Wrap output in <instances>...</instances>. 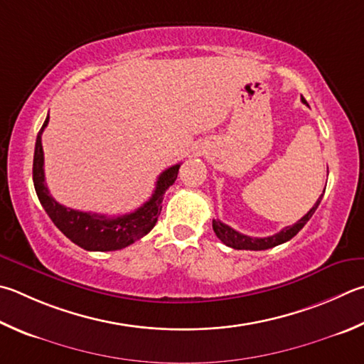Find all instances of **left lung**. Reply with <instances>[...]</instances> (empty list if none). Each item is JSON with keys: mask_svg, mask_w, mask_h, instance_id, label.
Wrapping results in <instances>:
<instances>
[{"mask_svg": "<svg viewBox=\"0 0 364 364\" xmlns=\"http://www.w3.org/2000/svg\"><path fill=\"white\" fill-rule=\"evenodd\" d=\"M302 102L306 103L304 98H302ZM323 194H325V191H323ZM323 194L318 197V200H316L314 207L307 211V215H304L299 221L294 223L293 226L282 229L279 234H274L270 237H262V239H257V237H248L245 234L237 232L235 229H232L230 226H228V224H224L218 220H213V230H215L218 239H220L224 245H228L234 250H255V251H257V250H267V248H272L277 245H282V243L291 240L293 237L299 232L304 226H306L307 221L315 213V210L318 208Z\"/></svg>", "mask_w": 364, "mask_h": 364, "instance_id": "obj_1", "label": "left lung"}]
</instances>
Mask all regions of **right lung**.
<instances>
[{
  "label": "right lung",
  "instance_id": "1",
  "mask_svg": "<svg viewBox=\"0 0 364 364\" xmlns=\"http://www.w3.org/2000/svg\"><path fill=\"white\" fill-rule=\"evenodd\" d=\"M48 122L49 116L46 117L43 127L36 136L35 156H33V183H35L38 199L52 223L73 243L87 251L122 250L146 235L156 226L157 218H159L162 210L165 191L175 183L181 164L171 165L170 168L162 171L157 178L154 194L151 196V199L144 202L138 210L132 211V213L108 218L105 215L67 208L50 196L48 184H46L41 135Z\"/></svg>",
  "mask_w": 364,
  "mask_h": 364
}]
</instances>
